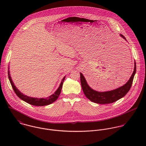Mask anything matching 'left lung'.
I'll return each instance as SVG.
<instances>
[{
  "instance_id": "obj_1",
  "label": "left lung",
  "mask_w": 146,
  "mask_h": 146,
  "mask_svg": "<svg viewBox=\"0 0 146 146\" xmlns=\"http://www.w3.org/2000/svg\"><path fill=\"white\" fill-rule=\"evenodd\" d=\"M120 36L126 40L124 35L120 34ZM135 72L136 63L135 62L134 71L126 83L116 89L104 92H100L92 89L86 83L83 75L80 73V82L84 93L87 98L94 103L99 104H108L115 102L124 97L129 91L133 83Z\"/></svg>"
}]
</instances>
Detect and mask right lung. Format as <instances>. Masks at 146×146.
I'll list each match as a JSON object with an SVG mask.
<instances>
[{
    "mask_svg": "<svg viewBox=\"0 0 146 146\" xmlns=\"http://www.w3.org/2000/svg\"><path fill=\"white\" fill-rule=\"evenodd\" d=\"M8 78H9V82H10L12 86V88H13V90L15 91V93L16 94V95L22 100L24 101L25 102H27V104H32L33 106H46V105L51 104L53 103L54 101H56L57 100V98H58V97H59V96L61 93V89H62V87L63 83V82L64 80V79H65V76H64L63 78L62 81H61V83L60 85V86L58 87L57 90L54 92V93H53L51 96H50L48 97H46V98H33V97H28V96H25L23 94H22L20 90H19V89L16 87V86L15 85V84L13 83V81L11 79V77L10 76L9 70L8 71Z\"/></svg>",
    "mask_w": 146,
    "mask_h": 146,
    "instance_id": "obj_1",
    "label": "right lung"
}]
</instances>
